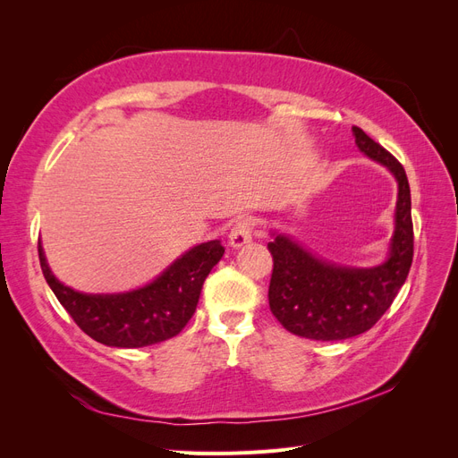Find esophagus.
I'll use <instances>...</instances> for the list:
<instances>
[{
  "mask_svg": "<svg viewBox=\"0 0 458 458\" xmlns=\"http://www.w3.org/2000/svg\"><path fill=\"white\" fill-rule=\"evenodd\" d=\"M252 233H254V221L250 217H242L237 219V224L231 227L229 233V242L233 248H239L246 242L252 241Z\"/></svg>",
  "mask_w": 458,
  "mask_h": 458,
  "instance_id": "34e87169",
  "label": "esophagus"
}]
</instances>
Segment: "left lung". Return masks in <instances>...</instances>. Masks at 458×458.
I'll list each match as a JSON object with an SVG mask.
<instances>
[{
    "label": "left lung",
    "instance_id": "8db88e82",
    "mask_svg": "<svg viewBox=\"0 0 458 458\" xmlns=\"http://www.w3.org/2000/svg\"><path fill=\"white\" fill-rule=\"evenodd\" d=\"M355 143L367 157L387 165L399 183L395 234L387 261L372 269L325 263L290 239L267 244L273 256L269 308L288 332L311 340H345L363 335L390 310L403 286L414 254L411 189L405 168L380 143L353 126Z\"/></svg>",
    "mask_w": 458,
    "mask_h": 458
}]
</instances>
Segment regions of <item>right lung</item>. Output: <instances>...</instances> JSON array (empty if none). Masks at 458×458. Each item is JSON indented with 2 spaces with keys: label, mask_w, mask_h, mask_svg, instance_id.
<instances>
[{
  "label": "right lung",
  "mask_w": 458,
  "mask_h": 458,
  "mask_svg": "<svg viewBox=\"0 0 458 458\" xmlns=\"http://www.w3.org/2000/svg\"><path fill=\"white\" fill-rule=\"evenodd\" d=\"M224 252L219 241L202 242L145 288L128 294L91 296L55 279L38 242L41 271L61 306L89 338L113 348H145L179 335L195 315L206 276Z\"/></svg>",
  "instance_id": "obj_1"
}]
</instances>
